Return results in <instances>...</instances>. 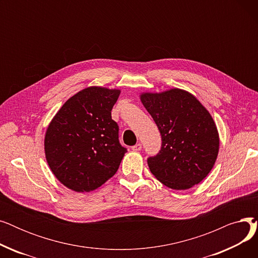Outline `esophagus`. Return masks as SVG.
<instances>
[{"instance_id": "obj_1", "label": "esophagus", "mask_w": 258, "mask_h": 258, "mask_svg": "<svg viewBox=\"0 0 258 258\" xmlns=\"http://www.w3.org/2000/svg\"><path fill=\"white\" fill-rule=\"evenodd\" d=\"M141 148H142V145H141L140 143H138V144H136V145L132 146V150H133L134 152H140V151H141Z\"/></svg>"}]
</instances>
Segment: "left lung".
Masks as SVG:
<instances>
[{
	"label": "left lung",
	"instance_id": "left-lung-1",
	"mask_svg": "<svg viewBox=\"0 0 258 258\" xmlns=\"http://www.w3.org/2000/svg\"><path fill=\"white\" fill-rule=\"evenodd\" d=\"M140 99L162 137L161 151L147 160L152 173L175 190L202 182L220 150L219 132L206 107L191 93L177 88L142 93Z\"/></svg>",
	"mask_w": 258,
	"mask_h": 258
}]
</instances>
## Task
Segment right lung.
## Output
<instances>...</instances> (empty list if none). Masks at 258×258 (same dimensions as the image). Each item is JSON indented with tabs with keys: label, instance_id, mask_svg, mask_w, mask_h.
I'll use <instances>...</instances> for the list:
<instances>
[{
	"label": "right lung",
	"instance_id": "obj_1",
	"mask_svg": "<svg viewBox=\"0 0 258 258\" xmlns=\"http://www.w3.org/2000/svg\"><path fill=\"white\" fill-rule=\"evenodd\" d=\"M120 90L89 87L68 99L45 135V155L55 178L71 190H95L116 173L126 153L111 111Z\"/></svg>",
	"mask_w": 258,
	"mask_h": 258
}]
</instances>
